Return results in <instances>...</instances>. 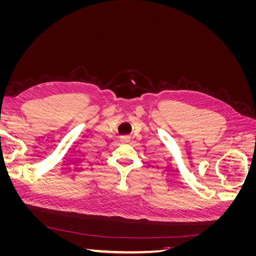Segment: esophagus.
<instances>
[{
	"mask_svg": "<svg viewBox=\"0 0 256 256\" xmlns=\"http://www.w3.org/2000/svg\"><path fill=\"white\" fill-rule=\"evenodd\" d=\"M122 142H128V141H129V136H122Z\"/></svg>",
	"mask_w": 256,
	"mask_h": 256,
	"instance_id": "esophagus-1",
	"label": "esophagus"
}]
</instances>
